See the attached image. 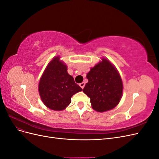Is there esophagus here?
Returning <instances> with one entry per match:
<instances>
[{
    "instance_id": "esophagus-1",
    "label": "esophagus",
    "mask_w": 159,
    "mask_h": 159,
    "mask_svg": "<svg viewBox=\"0 0 159 159\" xmlns=\"http://www.w3.org/2000/svg\"><path fill=\"white\" fill-rule=\"evenodd\" d=\"M79 85H80V87H81V88H82V89H84V86H85V84L84 82H82V83H81V84H80Z\"/></svg>"
}]
</instances>
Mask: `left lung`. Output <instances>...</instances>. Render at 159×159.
Returning <instances> with one entry per match:
<instances>
[{
	"mask_svg": "<svg viewBox=\"0 0 159 159\" xmlns=\"http://www.w3.org/2000/svg\"><path fill=\"white\" fill-rule=\"evenodd\" d=\"M86 77L88 82L83 91L90 98L95 111L102 113L117 106L122 98L123 86L121 75L111 62L102 57Z\"/></svg>",
	"mask_w": 159,
	"mask_h": 159,
	"instance_id": "8db88e82",
	"label": "left lung"
}]
</instances>
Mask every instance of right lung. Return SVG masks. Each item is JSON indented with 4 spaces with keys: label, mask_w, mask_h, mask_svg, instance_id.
Returning a JSON list of instances; mask_svg holds the SVG:
<instances>
[{
    "label": "right lung",
    "mask_w": 159,
    "mask_h": 159,
    "mask_svg": "<svg viewBox=\"0 0 159 159\" xmlns=\"http://www.w3.org/2000/svg\"><path fill=\"white\" fill-rule=\"evenodd\" d=\"M67 70V66L60 56H56L47 65L40 78L38 84L40 98L52 110L65 109L70 104L72 96L82 91Z\"/></svg>",
    "instance_id": "add662e5"
}]
</instances>
